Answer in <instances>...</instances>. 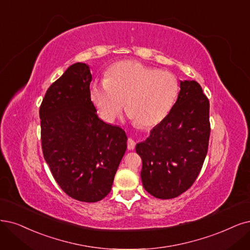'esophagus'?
I'll use <instances>...</instances> for the list:
<instances>
[{
    "mask_svg": "<svg viewBox=\"0 0 250 250\" xmlns=\"http://www.w3.org/2000/svg\"><path fill=\"white\" fill-rule=\"evenodd\" d=\"M127 149L128 150H133L134 148H135V146H136V142L132 139V138H128L127 139Z\"/></svg>",
    "mask_w": 250,
    "mask_h": 250,
    "instance_id": "esophagus-1",
    "label": "esophagus"
}]
</instances>
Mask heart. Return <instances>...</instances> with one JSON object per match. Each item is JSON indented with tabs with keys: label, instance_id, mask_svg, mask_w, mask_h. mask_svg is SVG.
Segmentation results:
<instances>
[{
	"label": "heart",
	"instance_id": "heart-1",
	"mask_svg": "<svg viewBox=\"0 0 250 250\" xmlns=\"http://www.w3.org/2000/svg\"><path fill=\"white\" fill-rule=\"evenodd\" d=\"M180 84L173 73L145 66L139 62H119L109 69L105 81L95 83L90 98L101 118L111 123L125 103L135 125H159L176 103Z\"/></svg>",
	"mask_w": 250,
	"mask_h": 250
}]
</instances>
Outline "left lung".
<instances>
[{
	"label": "left lung",
	"mask_w": 250,
	"mask_h": 250,
	"mask_svg": "<svg viewBox=\"0 0 250 250\" xmlns=\"http://www.w3.org/2000/svg\"><path fill=\"white\" fill-rule=\"evenodd\" d=\"M209 100L196 81H181L170 113L136 145L143 187L158 199H173L196 181L208 151Z\"/></svg>",
	"instance_id": "obj_1"
}]
</instances>
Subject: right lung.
<instances>
[{"mask_svg": "<svg viewBox=\"0 0 250 250\" xmlns=\"http://www.w3.org/2000/svg\"><path fill=\"white\" fill-rule=\"evenodd\" d=\"M88 66L76 62L48 87L41 103L44 159L61 188L95 203L111 190L126 149L125 131L100 119L90 99Z\"/></svg>", "mask_w": 250, "mask_h": 250, "instance_id": "obj_1", "label": "right lung"}]
</instances>
